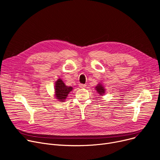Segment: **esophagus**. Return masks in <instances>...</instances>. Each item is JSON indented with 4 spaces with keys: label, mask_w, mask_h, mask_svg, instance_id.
I'll return each instance as SVG.
<instances>
[{
    "label": "esophagus",
    "mask_w": 160,
    "mask_h": 160,
    "mask_svg": "<svg viewBox=\"0 0 160 160\" xmlns=\"http://www.w3.org/2000/svg\"><path fill=\"white\" fill-rule=\"evenodd\" d=\"M79 87L80 88H85V87H86V85H84V84H79Z\"/></svg>",
    "instance_id": "esophagus-1"
}]
</instances>
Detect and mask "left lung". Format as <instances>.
<instances>
[{"instance_id":"8db88e82","label":"left lung","mask_w":160,"mask_h":160,"mask_svg":"<svg viewBox=\"0 0 160 160\" xmlns=\"http://www.w3.org/2000/svg\"><path fill=\"white\" fill-rule=\"evenodd\" d=\"M95 88L97 93H98V94H100V96H103L104 94H105V88H104V87L101 82H99L95 87Z\"/></svg>"}]
</instances>
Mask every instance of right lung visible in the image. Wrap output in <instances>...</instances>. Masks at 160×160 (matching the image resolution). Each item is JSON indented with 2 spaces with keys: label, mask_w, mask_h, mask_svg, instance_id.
Returning <instances> with one entry per match:
<instances>
[{
  "label": "right lung",
  "mask_w": 160,
  "mask_h": 160,
  "mask_svg": "<svg viewBox=\"0 0 160 160\" xmlns=\"http://www.w3.org/2000/svg\"><path fill=\"white\" fill-rule=\"evenodd\" d=\"M55 97L58 102H64L71 91L73 90L72 87L66 86L62 80L58 78L55 83Z\"/></svg>",
  "instance_id": "add662e5"
}]
</instances>
